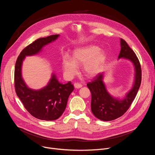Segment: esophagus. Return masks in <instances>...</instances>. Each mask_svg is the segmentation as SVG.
Here are the masks:
<instances>
[{"mask_svg": "<svg viewBox=\"0 0 155 155\" xmlns=\"http://www.w3.org/2000/svg\"><path fill=\"white\" fill-rule=\"evenodd\" d=\"M74 87H75V88H80L81 87H82V84H80V83H74Z\"/></svg>", "mask_w": 155, "mask_h": 155, "instance_id": "obj_1", "label": "esophagus"}]
</instances>
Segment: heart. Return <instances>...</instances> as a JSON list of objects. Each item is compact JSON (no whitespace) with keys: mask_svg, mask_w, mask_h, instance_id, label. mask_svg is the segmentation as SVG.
Listing matches in <instances>:
<instances>
[{"mask_svg":"<svg viewBox=\"0 0 155 155\" xmlns=\"http://www.w3.org/2000/svg\"><path fill=\"white\" fill-rule=\"evenodd\" d=\"M106 61V54L95 45L77 48L73 52L72 58L68 54L62 58V65L64 75L71 78L78 71V66L83 65V72L90 77L97 75L102 71Z\"/></svg>","mask_w":155,"mask_h":155,"instance_id":"1","label":"heart"}]
</instances>
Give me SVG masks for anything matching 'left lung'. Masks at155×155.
<instances>
[{
	"label": "left lung",
	"mask_w": 155,
	"mask_h": 155,
	"mask_svg": "<svg viewBox=\"0 0 155 155\" xmlns=\"http://www.w3.org/2000/svg\"><path fill=\"white\" fill-rule=\"evenodd\" d=\"M120 46L118 59H127L132 63L134 68L133 84L124 97H114L108 92L103 81L104 72L99 74L92 81L87 84L91 93V111L97 118L102 121H112L121 117L134 100L141 83V68L136 54L122 38H120Z\"/></svg>",
	"instance_id": "1"
}]
</instances>
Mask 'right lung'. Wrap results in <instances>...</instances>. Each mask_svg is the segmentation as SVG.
Listing matches in <instances>:
<instances>
[{
  "instance_id": "right-lung-1",
  "label": "right lung",
  "mask_w": 155,
  "mask_h": 155,
  "mask_svg": "<svg viewBox=\"0 0 155 155\" xmlns=\"http://www.w3.org/2000/svg\"><path fill=\"white\" fill-rule=\"evenodd\" d=\"M59 37V34L52 35L36 40L21 52L15 64V86L16 94L28 112L41 120L53 121L62 115L74 87L71 81L66 84L61 83L55 73H52L45 86L39 90L31 89L22 77V65L26 56L38 54L44 47L57 40Z\"/></svg>"
}]
</instances>
